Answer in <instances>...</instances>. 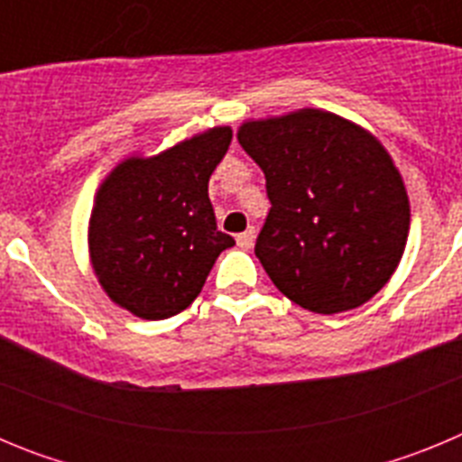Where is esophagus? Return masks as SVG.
<instances>
[{
    "mask_svg": "<svg viewBox=\"0 0 462 462\" xmlns=\"http://www.w3.org/2000/svg\"><path fill=\"white\" fill-rule=\"evenodd\" d=\"M254 238H256V231H254V226H250L247 231H243V234L236 236V243H238L240 250H252Z\"/></svg>",
    "mask_w": 462,
    "mask_h": 462,
    "instance_id": "esophagus-1",
    "label": "esophagus"
}]
</instances>
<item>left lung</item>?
<instances>
[{
	"label": "left lung",
	"mask_w": 462,
	"mask_h": 462,
	"mask_svg": "<svg viewBox=\"0 0 462 462\" xmlns=\"http://www.w3.org/2000/svg\"><path fill=\"white\" fill-rule=\"evenodd\" d=\"M238 143L266 175L271 210L254 254L277 289L319 314L354 310L405 252L410 201L389 152L324 110L245 122Z\"/></svg>",
	"instance_id": "1"
}]
</instances>
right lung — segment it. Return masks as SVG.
<instances>
[{"label": "right lung", "instance_id": "right-lung-1", "mask_svg": "<svg viewBox=\"0 0 462 462\" xmlns=\"http://www.w3.org/2000/svg\"><path fill=\"white\" fill-rule=\"evenodd\" d=\"M231 129L122 162L97 191L89 252L101 287L143 319H169L194 303L217 256L236 240L217 228L208 180Z\"/></svg>", "mask_w": 462, "mask_h": 462}]
</instances>
